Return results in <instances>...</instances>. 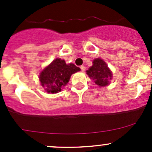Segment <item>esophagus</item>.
Instances as JSON below:
<instances>
[{"label": "esophagus", "instance_id": "esophagus-1", "mask_svg": "<svg viewBox=\"0 0 152 152\" xmlns=\"http://www.w3.org/2000/svg\"><path fill=\"white\" fill-rule=\"evenodd\" d=\"M80 68H81V70H82V72H84L85 70V67L84 66V65H82V66L80 67Z\"/></svg>", "mask_w": 152, "mask_h": 152}]
</instances>
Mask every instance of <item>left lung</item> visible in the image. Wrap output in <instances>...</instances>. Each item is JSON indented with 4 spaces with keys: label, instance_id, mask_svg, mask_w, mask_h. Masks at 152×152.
<instances>
[{
    "label": "left lung",
    "instance_id": "left-lung-1",
    "mask_svg": "<svg viewBox=\"0 0 152 152\" xmlns=\"http://www.w3.org/2000/svg\"><path fill=\"white\" fill-rule=\"evenodd\" d=\"M86 72L89 77L94 81L96 85L100 87L110 85V80L113 77L112 71L107 63L100 58L95 59L93 62V66Z\"/></svg>",
    "mask_w": 152,
    "mask_h": 152
}]
</instances>
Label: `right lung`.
Instances as JSON below:
<instances>
[{"label":"right lung","mask_w":152,"mask_h":152,"mask_svg":"<svg viewBox=\"0 0 152 152\" xmlns=\"http://www.w3.org/2000/svg\"><path fill=\"white\" fill-rule=\"evenodd\" d=\"M80 71L73 64L67 65L65 60L56 59L43 69L39 76L41 85L48 93H57L67 84L73 73Z\"/></svg>","instance_id":"right-lung-1"}]
</instances>
